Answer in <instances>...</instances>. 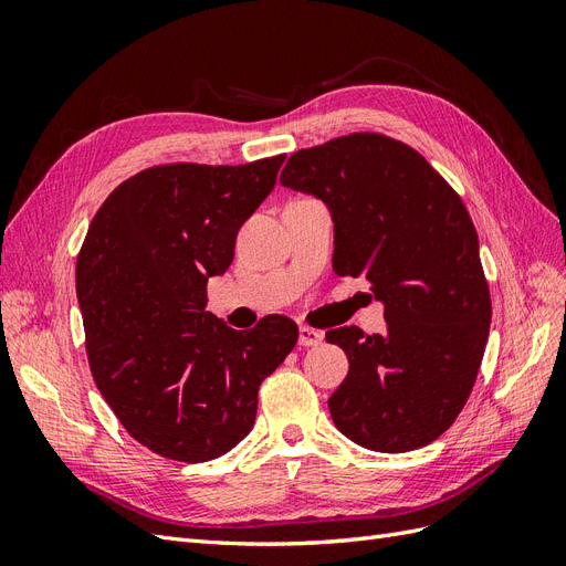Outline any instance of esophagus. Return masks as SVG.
I'll list each match as a JSON object with an SVG mask.
<instances>
[{"instance_id": "obj_1", "label": "esophagus", "mask_w": 566, "mask_h": 566, "mask_svg": "<svg viewBox=\"0 0 566 566\" xmlns=\"http://www.w3.org/2000/svg\"><path fill=\"white\" fill-rule=\"evenodd\" d=\"M323 342V333L310 325H300V347H316Z\"/></svg>"}]
</instances>
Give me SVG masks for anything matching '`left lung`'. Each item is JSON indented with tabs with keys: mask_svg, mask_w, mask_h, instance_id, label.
<instances>
[{
	"mask_svg": "<svg viewBox=\"0 0 566 566\" xmlns=\"http://www.w3.org/2000/svg\"><path fill=\"white\" fill-rule=\"evenodd\" d=\"M281 184L321 198L335 221L333 271L364 276L387 333H325L349 358L328 399L358 447L403 453L455 422L474 387L491 323L479 241L460 196L416 148L354 132L290 156Z\"/></svg>",
	"mask_w": 566,
	"mask_h": 566,
	"instance_id": "left-lung-1",
	"label": "left lung"
}]
</instances>
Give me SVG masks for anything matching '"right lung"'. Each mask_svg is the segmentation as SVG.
<instances>
[{
    "label": "right lung",
    "mask_w": 566,
    "mask_h": 566,
    "mask_svg": "<svg viewBox=\"0 0 566 566\" xmlns=\"http://www.w3.org/2000/svg\"><path fill=\"white\" fill-rule=\"evenodd\" d=\"M283 160L153 165L115 188L84 235L75 285L94 382L163 458L231 451L252 430L260 385L295 347L287 316L233 331L205 312L208 279L233 262L238 229Z\"/></svg>",
    "instance_id": "add662e5"
}]
</instances>
